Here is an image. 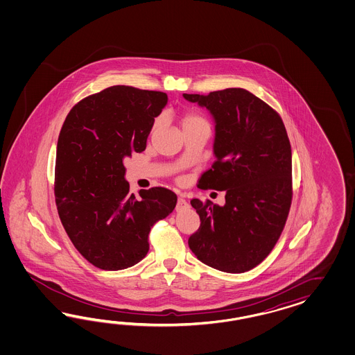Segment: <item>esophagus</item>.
Instances as JSON below:
<instances>
[{
  "label": "esophagus",
  "instance_id": "34e87169",
  "mask_svg": "<svg viewBox=\"0 0 355 355\" xmlns=\"http://www.w3.org/2000/svg\"><path fill=\"white\" fill-rule=\"evenodd\" d=\"M189 208V203L186 202V199L183 198H178V202H177V211H182V209H187Z\"/></svg>",
  "mask_w": 355,
  "mask_h": 355
}]
</instances>
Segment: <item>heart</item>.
<instances>
[{"instance_id": "obj_1", "label": "heart", "mask_w": 355, "mask_h": 355, "mask_svg": "<svg viewBox=\"0 0 355 355\" xmlns=\"http://www.w3.org/2000/svg\"><path fill=\"white\" fill-rule=\"evenodd\" d=\"M182 128L183 129H186V128H189V126H193V125H199V123H207V121H205L202 116H199V114H195V113H189V114H186L184 117L182 119ZM157 125H159V121H156V123H155V128H157Z\"/></svg>"}]
</instances>
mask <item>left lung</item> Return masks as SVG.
<instances>
[{"label":"left lung","mask_w":355,"mask_h":355,"mask_svg":"<svg viewBox=\"0 0 355 355\" xmlns=\"http://www.w3.org/2000/svg\"><path fill=\"white\" fill-rule=\"evenodd\" d=\"M183 97L215 121L212 168L198 187L225 191V205L193 199L200 226L189 238L195 257L212 268L242 273L268 257L291 205V148L282 119L243 88Z\"/></svg>","instance_id":"1"}]
</instances>
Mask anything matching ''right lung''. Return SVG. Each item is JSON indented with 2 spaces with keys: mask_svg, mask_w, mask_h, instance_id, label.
Returning a JSON list of instances; mask_svg holds the SVG:
<instances>
[{
  "mask_svg": "<svg viewBox=\"0 0 355 355\" xmlns=\"http://www.w3.org/2000/svg\"><path fill=\"white\" fill-rule=\"evenodd\" d=\"M168 103L159 91L113 86L79 101L57 143L54 195L73 245L95 267L129 268L150 250V227L171 215L177 195L164 187L130 193L125 159L146 150Z\"/></svg>",
  "mask_w": 355,
  "mask_h": 355,
  "instance_id": "right-lung-1",
  "label": "right lung"
}]
</instances>
